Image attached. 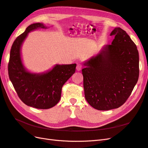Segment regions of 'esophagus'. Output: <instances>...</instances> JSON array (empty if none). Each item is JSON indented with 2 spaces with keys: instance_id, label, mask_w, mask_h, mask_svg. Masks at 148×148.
I'll return each instance as SVG.
<instances>
[{
  "instance_id": "esophagus-1",
  "label": "esophagus",
  "mask_w": 148,
  "mask_h": 148,
  "mask_svg": "<svg viewBox=\"0 0 148 148\" xmlns=\"http://www.w3.org/2000/svg\"><path fill=\"white\" fill-rule=\"evenodd\" d=\"M82 69V65L81 64H78L77 66V70L78 71H80Z\"/></svg>"
}]
</instances>
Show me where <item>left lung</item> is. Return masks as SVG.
Wrapping results in <instances>:
<instances>
[{"mask_svg":"<svg viewBox=\"0 0 148 148\" xmlns=\"http://www.w3.org/2000/svg\"><path fill=\"white\" fill-rule=\"evenodd\" d=\"M110 45L85 62L82 69L85 99L94 108H119L131 95L139 77V53L136 44L120 28L110 33Z\"/></svg>","mask_w":148,"mask_h":148,"instance_id":"left-lung-1","label":"left lung"}]
</instances>
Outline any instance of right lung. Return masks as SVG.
I'll use <instances>...</instances> for the list:
<instances>
[{"instance_id": "add662e5", "label": "right lung", "mask_w": 148, "mask_h": 148, "mask_svg": "<svg viewBox=\"0 0 148 148\" xmlns=\"http://www.w3.org/2000/svg\"><path fill=\"white\" fill-rule=\"evenodd\" d=\"M46 28L42 23L31 24L13 42L8 64V76L21 101L26 105L40 109L55 106L60 99L63 85L75 72L77 64L56 65L44 73H31L22 64L21 44L30 31Z\"/></svg>"}]
</instances>
